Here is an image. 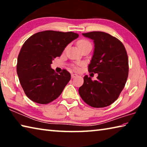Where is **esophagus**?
Segmentation results:
<instances>
[{
	"mask_svg": "<svg viewBox=\"0 0 147 147\" xmlns=\"http://www.w3.org/2000/svg\"><path fill=\"white\" fill-rule=\"evenodd\" d=\"M78 76V74H71V78H76V77Z\"/></svg>",
	"mask_w": 147,
	"mask_h": 147,
	"instance_id": "esophagus-1",
	"label": "esophagus"
}]
</instances>
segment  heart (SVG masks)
Instances as JSON below:
<instances>
[{
    "mask_svg": "<svg viewBox=\"0 0 147 147\" xmlns=\"http://www.w3.org/2000/svg\"><path fill=\"white\" fill-rule=\"evenodd\" d=\"M78 46L80 49H81L82 48V47H86V46H91V44L88 40H86V39H81V40L78 41ZM74 68L75 69H78V67L74 66Z\"/></svg>",
    "mask_w": 147,
    "mask_h": 147,
    "instance_id": "b5f03b06",
    "label": "heart"
}]
</instances>
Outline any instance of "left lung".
<instances>
[{"mask_svg":"<svg viewBox=\"0 0 147 147\" xmlns=\"http://www.w3.org/2000/svg\"><path fill=\"white\" fill-rule=\"evenodd\" d=\"M93 39L94 49L88 66L90 73H98L97 80L84 77L78 89L82 100L93 108H104L113 103L123 91L128 76V58L121 41L103 32L82 34Z\"/></svg>","mask_w":147,"mask_h":147,"instance_id":"obj_1","label":"left lung"}]
</instances>
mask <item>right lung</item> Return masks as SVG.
<instances>
[{"instance_id":"1","label":"right lung","mask_w":147,"mask_h":147,"mask_svg":"<svg viewBox=\"0 0 147 147\" xmlns=\"http://www.w3.org/2000/svg\"><path fill=\"white\" fill-rule=\"evenodd\" d=\"M79 35L72 32H39L24 42L17 58V73L24 93L35 102L46 104L60 95L71 80L63 69L55 73L51 65Z\"/></svg>"}]
</instances>
